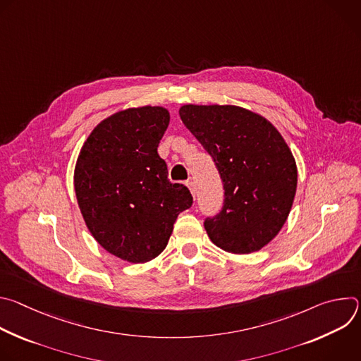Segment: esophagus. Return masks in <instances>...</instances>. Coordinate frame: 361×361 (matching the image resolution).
Returning a JSON list of instances; mask_svg holds the SVG:
<instances>
[{"mask_svg": "<svg viewBox=\"0 0 361 361\" xmlns=\"http://www.w3.org/2000/svg\"><path fill=\"white\" fill-rule=\"evenodd\" d=\"M185 184H187V187H188V188H190V191H191V194H192V195H194V197H195V184H194V181H191V180H190V181H187V183H185Z\"/></svg>", "mask_w": 361, "mask_h": 361, "instance_id": "34e87169", "label": "esophagus"}]
</instances>
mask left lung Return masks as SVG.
<instances>
[{
    "instance_id": "8db88e82",
    "label": "left lung",
    "mask_w": 361,
    "mask_h": 361,
    "mask_svg": "<svg viewBox=\"0 0 361 361\" xmlns=\"http://www.w3.org/2000/svg\"><path fill=\"white\" fill-rule=\"evenodd\" d=\"M178 113L223 180V209L204 221L210 240L233 254L262 250L284 226L297 190L287 142L263 116L237 106L185 104Z\"/></svg>"
}]
</instances>
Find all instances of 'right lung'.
I'll return each mask as SVG.
<instances>
[{"label": "right lung", "instance_id": "right-lung-1", "mask_svg": "<svg viewBox=\"0 0 361 361\" xmlns=\"http://www.w3.org/2000/svg\"><path fill=\"white\" fill-rule=\"evenodd\" d=\"M170 123L164 107H138L102 120L74 170L84 221L97 243L128 263H147L167 247L178 214L191 207L183 184L169 180L157 147Z\"/></svg>", "mask_w": 361, "mask_h": 361}]
</instances>
